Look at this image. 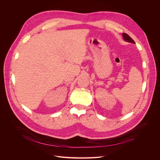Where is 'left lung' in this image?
I'll list each match as a JSON object with an SVG mask.
<instances>
[{
	"mask_svg": "<svg viewBox=\"0 0 160 160\" xmlns=\"http://www.w3.org/2000/svg\"><path fill=\"white\" fill-rule=\"evenodd\" d=\"M122 35H123V39H124L126 42L135 43V42L133 41V40L128 34H127V33H122Z\"/></svg>",
	"mask_w": 160,
	"mask_h": 160,
	"instance_id": "obj_1",
	"label": "left lung"
}]
</instances>
